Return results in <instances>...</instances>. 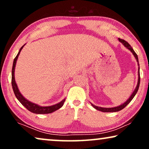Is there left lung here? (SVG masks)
<instances>
[{
    "instance_id": "1",
    "label": "left lung",
    "mask_w": 149,
    "mask_h": 149,
    "mask_svg": "<svg viewBox=\"0 0 149 149\" xmlns=\"http://www.w3.org/2000/svg\"><path fill=\"white\" fill-rule=\"evenodd\" d=\"M118 40H119V41H120V42H122V44H123L124 46L126 47H127L128 49H129L131 52L133 53V56H135V59H136L137 63H138V66H140V65H139L138 57H137V55L136 54V53L134 52V50L133 49V48L131 47V45H130L129 43H128L127 41H125V40H122V39H120V38H118ZM140 67H138V80H137V84L136 88H135L134 91H133V93L131 94V95L129 97V98L126 101L125 103H124V104L120 105V106H118V107H112V108H104V107H100L95 106V105H94L93 104H91V105L95 109H97V110L100 111H102V112H117V111H119L122 110V109H123L124 108H125V107L127 106L128 104H129L130 102L132 100L133 98V97H134V96L135 95V94L137 93V91H138L139 86H140Z\"/></svg>"
}]
</instances>
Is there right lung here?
I'll list each match as a JSON object with an SVG mask.
<instances>
[{"label":"right lung","mask_w":149,"mask_h":149,"mask_svg":"<svg viewBox=\"0 0 149 149\" xmlns=\"http://www.w3.org/2000/svg\"><path fill=\"white\" fill-rule=\"evenodd\" d=\"M24 45L20 49L19 52H18V54L16 56V58H14V63H13V67H12V88L13 91H14V93L16 95V98L18 99V100L20 102L21 104L23 105V106L25 107L26 109H28L29 111L33 113L36 114H47V113H51L54 112L55 111L58 110L60 108H61L63 107V105L65 102V99H64L62 100L61 102L58 103V104L52 105V106L49 107H41L39 106L35 103L31 102L27 100V99L24 98V97L22 96V95L20 93V92L18 89V86L16 83V81H15V77H14V71H15V67H16V64L17 59H18V56H19L20 51L22 50V49L23 48Z\"/></svg>","instance_id":"right-lung-1"}]
</instances>
